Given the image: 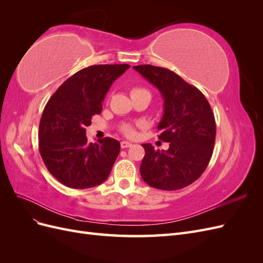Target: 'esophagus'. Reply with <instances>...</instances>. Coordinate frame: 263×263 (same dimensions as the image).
Returning <instances> with one entry per match:
<instances>
[{
	"instance_id": "34e87169",
	"label": "esophagus",
	"mask_w": 263,
	"mask_h": 263,
	"mask_svg": "<svg viewBox=\"0 0 263 263\" xmlns=\"http://www.w3.org/2000/svg\"><path fill=\"white\" fill-rule=\"evenodd\" d=\"M121 147H122L123 149L129 148V147H132V144H130L129 141H122V142H121Z\"/></svg>"
}]
</instances>
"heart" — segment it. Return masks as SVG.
<instances>
[{"instance_id": "b5f03b06", "label": "heart", "mask_w": 263, "mask_h": 263, "mask_svg": "<svg viewBox=\"0 0 263 263\" xmlns=\"http://www.w3.org/2000/svg\"><path fill=\"white\" fill-rule=\"evenodd\" d=\"M137 93H149V92L145 89H142V87H133L132 94H137ZM122 132L126 135V136H134V135H135V127L133 125L126 124L122 127Z\"/></svg>"}]
</instances>
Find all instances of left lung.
Listing matches in <instances>:
<instances>
[{"mask_svg": "<svg viewBox=\"0 0 263 263\" xmlns=\"http://www.w3.org/2000/svg\"><path fill=\"white\" fill-rule=\"evenodd\" d=\"M133 68L160 91L164 113L158 125V138L170 142L165 151L142 145V180L164 191L192 184L208 168L213 155L216 124L210 103L197 87L169 69L151 65Z\"/></svg>", "mask_w": 263, "mask_h": 263, "instance_id": "obj_1", "label": "left lung"}]
</instances>
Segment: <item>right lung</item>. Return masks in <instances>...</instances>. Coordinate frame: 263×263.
Returning a JSON list of instances; mask_svg holds the SVG:
<instances>
[{
  "mask_svg": "<svg viewBox=\"0 0 263 263\" xmlns=\"http://www.w3.org/2000/svg\"><path fill=\"white\" fill-rule=\"evenodd\" d=\"M129 65H97L71 76L47 102L39 123V153L63 185L89 189L104 182L121 150L114 138L87 142L86 127L102 112L110 85Z\"/></svg>",
  "mask_w": 263,
  "mask_h": 263,
  "instance_id": "obj_1",
  "label": "right lung"
}]
</instances>
